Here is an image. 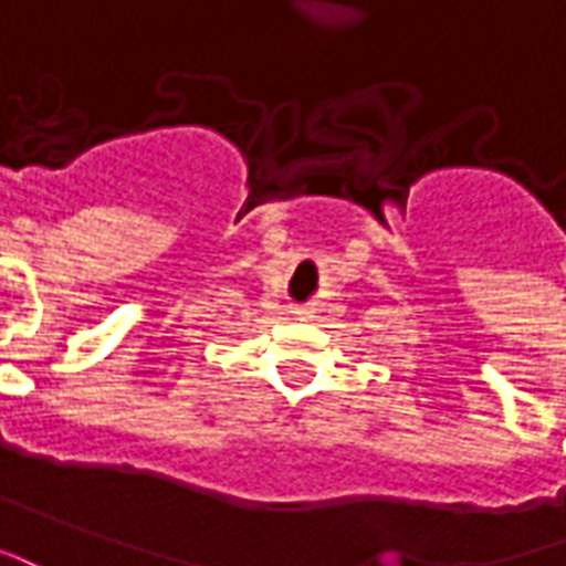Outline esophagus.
<instances>
[{"label":"esophagus","instance_id":"34e87169","mask_svg":"<svg viewBox=\"0 0 566 566\" xmlns=\"http://www.w3.org/2000/svg\"><path fill=\"white\" fill-rule=\"evenodd\" d=\"M295 316H298V319H304V316H311V313H307V311H295Z\"/></svg>","mask_w":566,"mask_h":566}]
</instances>
